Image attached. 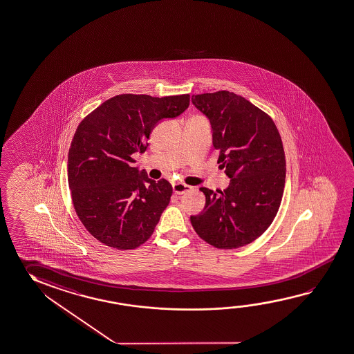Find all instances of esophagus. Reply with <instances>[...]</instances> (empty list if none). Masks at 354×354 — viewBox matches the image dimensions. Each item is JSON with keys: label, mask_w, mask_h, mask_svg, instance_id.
Masks as SVG:
<instances>
[{"label": "esophagus", "mask_w": 354, "mask_h": 354, "mask_svg": "<svg viewBox=\"0 0 354 354\" xmlns=\"http://www.w3.org/2000/svg\"><path fill=\"white\" fill-rule=\"evenodd\" d=\"M172 187H174V193L178 194V196L183 194L185 192L191 191L192 189L191 185H185V183H174Z\"/></svg>", "instance_id": "1"}]
</instances>
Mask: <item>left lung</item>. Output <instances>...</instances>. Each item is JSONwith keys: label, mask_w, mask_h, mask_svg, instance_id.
<instances>
[{"label": "left lung", "mask_w": 354, "mask_h": 354, "mask_svg": "<svg viewBox=\"0 0 354 354\" xmlns=\"http://www.w3.org/2000/svg\"><path fill=\"white\" fill-rule=\"evenodd\" d=\"M213 128L220 169L229 187H202L205 207L191 216L204 241L224 250L246 246L270 227L286 185V153L273 119L241 95L229 91L192 95Z\"/></svg>", "instance_id": "obj_1"}]
</instances>
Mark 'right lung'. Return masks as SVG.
Segmentation results:
<instances>
[{
    "label": "right lung",
    "mask_w": 354,
    "mask_h": 354,
    "mask_svg": "<svg viewBox=\"0 0 354 354\" xmlns=\"http://www.w3.org/2000/svg\"><path fill=\"white\" fill-rule=\"evenodd\" d=\"M189 95H114L86 115L68 150V187L86 230L106 246L133 250L147 241L169 205L172 185L133 167L152 129L189 106Z\"/></svg>",
    "instance_id": "add662e5"
}]
</instances>
